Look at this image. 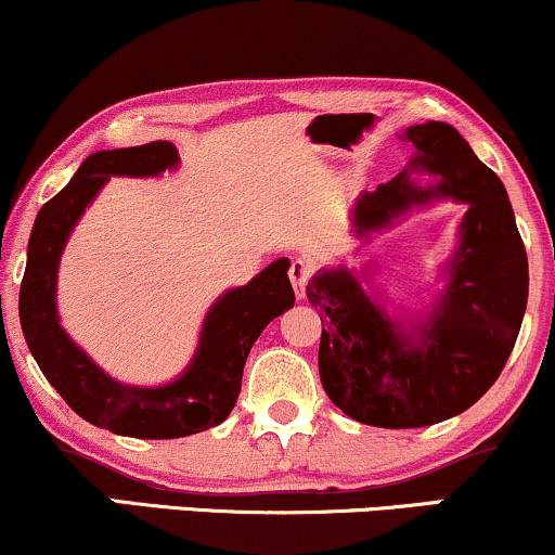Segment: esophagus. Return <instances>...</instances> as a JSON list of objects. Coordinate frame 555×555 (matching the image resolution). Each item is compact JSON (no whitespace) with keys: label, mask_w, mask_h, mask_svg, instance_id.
Returning <instances> with one entry per match:
<instances>
[{"label":"esophagus","mask_w":555,"mask_h":555,"mask_svg":"<svg viewBox=\"0 0 555 555\" xmlns=\"http://www.w3.org/2000/svg\"><path fill=\"white\" fill-rule=\"evenodd\" d=\"M312 273H314V269L307 258H301V256L294 258L289 266V279H292V286H294V294H297V299L307 297V286H310Z\"/></svg>","instance_id":"34e87169"}]
</instances>
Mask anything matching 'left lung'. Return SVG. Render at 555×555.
<instances>
[{
    "mask_svg": "<svg viewBox=\"0 0 555 555\" xmlns=\"http://www.w3.org/2000/svg\"><path fill=\"white\" fill-rule=\"evenodd\" d=\"M402 173L363 192L350 209L356 237L369 241L415 207L466 205L455 248L440 266L438 297L425 312L389 314L371 286V266L322 269L307 286L320 310V382L335 406L374 427H425L461 415L487 395L507 363L525 307L528 256L507 189L448 122L410 125ZM412 172L431 177L417 185Z\"/></svg>",
    "mask_w": 555,
    "mask_h": 555,
    "instance_id": "obj_1",
    "label": "left lung"
}]
</instances>
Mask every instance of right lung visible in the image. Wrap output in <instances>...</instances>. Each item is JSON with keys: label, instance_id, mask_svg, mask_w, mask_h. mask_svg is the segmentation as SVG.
Listing matches in <instances>:
<instances>
[{"label": "right lung", "instance_id": "obj_1", "mask_svg": "<svg viewBox=\"0 0 555 555\" xmlns=\"http://www.w3.org/2000/svg\"><path fill=\"white\" fill-rule=\"evenodd\" d=\"M177 168L179 151L168 140L91 153L74 179L40 207L27 243L20 325L33 359L76 415L128 438H184L220 425L241 395L245 359L258 335L273 318L294 307V289L286 273L289 258H276L248 284L215 299L202 322L189 366L158 387L117 382L68 338L55 305V284L63 248L74 228L109 177L151 179Z\"/></svg>", "mask_w": 555, "mask_h": 555}]
</instances>
